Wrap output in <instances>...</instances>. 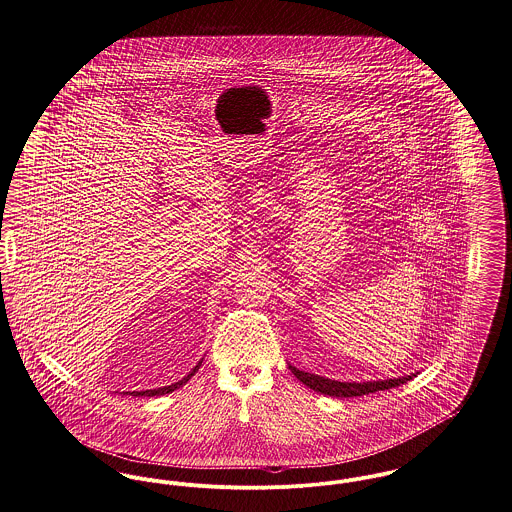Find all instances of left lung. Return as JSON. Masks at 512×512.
Segmentation results:
<instances>
[{"mask_svg": "<svg viewBox=\"0 0 512 512\" xmlns=\"http://www.w3.org/2000/svg\"><path fill=\"white\" fill-rule=\"evenodd\" d=\"M288 368L310 390L323 395H331V397H356V395L392 390V388H397V386H401V384H405V382H409L413 378V376H403V378H394V380L356 384V382H337V380H329V378H323V376H315V374H310V372H302V370H298L296 366H290V364H288Z\"/></svg>", "mask_w": 512, "mask_h": 512, "instance_id": "obj_1", "label": "left lung"}]
</instances>
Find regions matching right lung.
Segmentation results:
<instances>
[{
  "instance_id": "obj_1",
  "label": "right lung",
  "mask_w": 512,
  "mask_h": 512,
  "mask_svg": "<svg viewBox=\"0 0 512 512\" xmlns=\"http://www.w3.org/2000/svg\"><path fill=\"white\" fill-rule=\"evenodd\" d=\"M200 364L202 362H198L197 366L183 378V380H179V382H175V384H171V386H165V388H158V390H146V392H132L134 395H163V394H171V392H175L177 388H181V386H185L189 380H191V376H195V372H197L198 368H200Z\"/></svg>"
}]
</instances>
